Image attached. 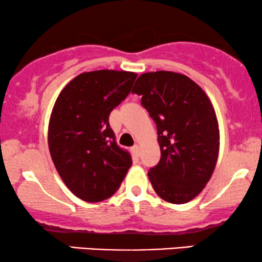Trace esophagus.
<instances>
[{"instance_id":"1","label":"esophagus","mask_w":262,"mask_h":262,"mask_svg":"<svg viewBox=\"0 0 262 262\" xmlns=\"http://www.w3.org/2000/svg\"><path fill=\"white\" fill-rule=\"evenodd\" d=\"M131 152L134 154L135 156H139V154H141V149H139V146L136 144V145H134L131 148Z\"/></svg>"}]
</instances>
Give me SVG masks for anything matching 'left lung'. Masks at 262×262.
<instances>
[{"mask_svg":"<svg viewBox=\"0 0 262 262\" xmlns=\"http://www.w3.org/2000/svg\"><path fill=\"white\" fill-rule=\"evenodd\" d=\"M132 93L142 96L157 127L161 159L148 171L154 189L168 203H188L217 163L220 128L212 103L194 81L173 71L142 74Z\"/></svg>","mask_w":262,"mask_h":262,"instance_id":"1","label":"left lung"}]
</instances>
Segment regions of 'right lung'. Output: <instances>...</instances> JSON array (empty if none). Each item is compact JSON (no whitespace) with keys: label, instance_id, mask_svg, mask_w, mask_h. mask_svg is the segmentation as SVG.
<instances>
[{"label":"right lung","instance_id":"1","mask_svg":"<svg viewBox=\"0 0 262 262\" xmlns=\"http://www.w3.org/2000/svg\"><path fill=\"white\" fill-rule=\"evenodd\" d=\"M137 74L95 70L71 80L49 123V149L59 177L78 198L102 202L118 191L132 159L118 146L108 118L130 94Z\"/></svg>","mask_w":262,"mask_h":262}]
</instances>
